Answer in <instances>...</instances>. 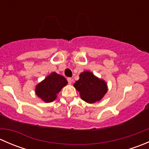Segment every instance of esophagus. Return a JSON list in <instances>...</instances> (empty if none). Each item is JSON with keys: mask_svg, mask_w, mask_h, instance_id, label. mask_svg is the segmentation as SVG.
Listing matches in <instances>:
<instances>
[{"mask_svg": "<svg viewBox=\"0 0 149 149\" xmlns=\"http://www.w3.org/2000/svg\"><path fill=\"white\" fill-rule=\"evenodd\" d=\"M67 80H68V82L69 84H71L72 82H73V79H72L71 78H68Z\"/></svg>", "mask_w": 149, "mask_h": 149, "instance_id": "obj_1", "label": "esophagus"}]
</instances>
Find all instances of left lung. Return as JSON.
Segmentation results:
<instances>
[{
  "label": "left lung",
  "mask_w": 149,
  "mask_h": 149,
  "mask_svg": "<svg viewBox=\"0 0 149 149\" xmlns=\"http://www.w3.org/2000/svg\"><path fill=\"white\" fill-rule=\"evenodd\" d=\"M73 86L80 92L81 98L88 103L100 101L107 91L106 83L89 71L81 73L80 79Z\"/></svg>",
  "instance_id": "1"
}]
</instances>
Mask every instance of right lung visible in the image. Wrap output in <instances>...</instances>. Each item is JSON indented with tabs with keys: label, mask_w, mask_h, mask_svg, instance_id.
Returning a JSON list of instances; mask_svg holds the SVG:
<instances>
[{
	"label": "right lung",
	"mask_w": 149,
	"mask_h": 149,
	"mask_svg": "<svg viewBox=\"0 0 149 149\" xmlns=\"http://www.w3.org/2000/svg\"><path fill=\"white\" fill-rule=\"evenodd\" d=\"M67 83L63 76L53 72L36 86V94L45 102H51Z\"/></svg>",
	"instance_id": "1"
}]
</instances>
